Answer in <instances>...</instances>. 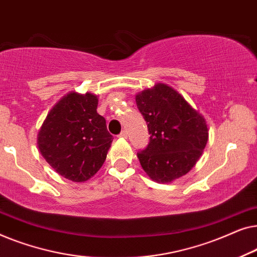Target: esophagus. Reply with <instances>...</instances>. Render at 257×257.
<instances>
[{
	"mask_svg": "<svg viewBox=\"0 0 257 257\" xmlns=\"http://www.w3.org/2000/svg\"><path fill=\"white\" fill-rule=\"evenodd\" d=\"M119 137H120V138H127V133H126L125 130H124V131L120 132V135H119Z\"/></svg>",
	"mask_w": 257,
	"mask_h": 257,
	"instance_id": "esophagus-1",
	"label": "esophagus"
}]
</instances>
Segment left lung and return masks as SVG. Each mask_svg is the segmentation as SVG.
<instances>
[{
	"label": "left lung",
	"mask_w": 257,
	"mask_h": 257,
	"mask_svg": "<svg viewBox=\"0 0 257 257\" xmlns=\"http://www.w3.org/2000/svg\"><path fill=\"white\" fill-rule=\"evenodd\" d=\"M147 122L150 143L138 159L153 181L168 184L187 174L208 142L205 117L173 87L157 83L136 94Z\"/></svg>",
	"instance_id": "1"
}]
</instances>
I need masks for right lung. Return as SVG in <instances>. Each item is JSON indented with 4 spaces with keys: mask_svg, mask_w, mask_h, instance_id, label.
<instances>
[{
    "mask_svg": "<svg viewBox=\"0 0 257 257\" xmlns=\"http://www.w3.org/2000/svg\"><path fill=\"white\" fill-rule=\"evenodd\" d=\"M97 106V94L71 91L49 111L38 131L42 157L73 182L89 180L100 170L113 140Z\"/></svg>",
    "mask_w": 257,
    "mask_h": 257,
    "instance_id": "add662e5",
    "label": "right lung"
}]
</instances>
